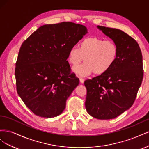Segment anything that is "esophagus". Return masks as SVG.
I'll list each match as a JSON object with an SVG mask.
<instances>
[{"instance_id": "34e87169", "label": "esophagus", "mask_w": 149, "mask_h": 149, "mask_svg": "<svg viewBox=\"0 0 149 149\" xmlns=\"http://www.w3.org/2000/svg\"><path fill=\"white\" fill-rule=\"evenodd\" d=\"M79 81L81 83H83L84 81V79L82 78H79Z\"/></svg>"}]
</instances>
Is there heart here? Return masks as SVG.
<instances>
[{"mask_svg":"<svg viewBox=\"0 0 149 149\" xmlns=\"http://www.w3.org/2000/svg\"><path fill=\"white\" fill-rule=\"evenodd\" d=\"M118 47L111 40H104L97 37L85 38L79 48L74 46L69 50L68 61L73 66L84 60L85 63L74 67L73 71L81 76L92 73L102 74L109 70L118 56Z\"/></svg>","mask_w":149,"mask_h":149,"instance_id":"1","label":"heart"}]
</instances>
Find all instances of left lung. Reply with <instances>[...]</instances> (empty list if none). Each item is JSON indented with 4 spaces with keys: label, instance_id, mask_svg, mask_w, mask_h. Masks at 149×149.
Wrapping results in <instances>:
<instances>
[{
    "label": "left lung",
    "instance_id": "1",
    "mask_svg": "<svg viewBox=\"0 0 149 149\" xmlns=\"http://www.w3.org/2000/svg\"><path fill=\"white\" fill-rule=\"evenodd\" d=\"M97 29L117 44L118 56L105 73L84 81L85 106L94 118L114 119L136 100L143 75L142 55L137 42L124 31L100 25Z\"/></svg>",
    "mask_w": 149,
    "mask_h": 149
}]
</instances>
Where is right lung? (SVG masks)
I'll return each mask as SVG.
<instances>
[{
    "mask_svg": "<svg viewBox=\"0 0 149 149\" xmlns=\"http://www.w3.org/2000/svg\"><path fill=\"white\" fill-rule=\"evenodd\" d=\"M88 33L85 26L63 22L44 25L22 43L15 64L17 91L40 117L61 114L79 79L71 74L69 50Z\"/></svg>",
    "mask_w": 149,
    "mask_h": 149,
    "instance_id": "right-lung-1",
    "label": "right lung"
}]
</instances>
